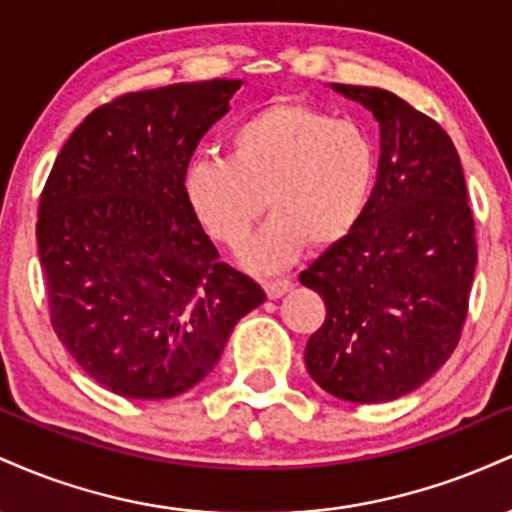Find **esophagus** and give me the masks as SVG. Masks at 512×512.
Listing matches in <instances>:
<instances>
[{"instance_id":"esophagus-1","label":"esophagus","mask_w":512,"mask_h":512,"mask_svg":"<svg viewBox=\"0 0 512 512\" xmlns=\"http://www.w3.org/2000/svg\"><path fill=\"white\" fill-rule=\"evenodd\" d=\"M293 289V281L291 279H269L264 281V291H267V296L272 298H281L284 293H289Z\"/></svg>"}]
</instances>
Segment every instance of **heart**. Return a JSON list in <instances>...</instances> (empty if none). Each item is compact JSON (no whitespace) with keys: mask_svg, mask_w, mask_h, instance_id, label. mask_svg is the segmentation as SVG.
I'll list each match as a JSON object with an SVG mask.
<instances>
[{"mask_svg":"<svg viewBox=\"0 0 512 512\" xmlns=\"http://www.w3.org/2000/svg\"><path fill=\"white\" fill-rule=\"evenodd\" d=\"M228 156L195 158L187 204L211 238L238 250L267 207L264 231L245 250L262 272L286 267L313 240L339 243L366 214L378 149L361 122L296 101H276L233 127Z\"/></svg>","mask_w":512,"mask_h":512,"instance_id":"heart-1","label":"heart"}]
</instances>
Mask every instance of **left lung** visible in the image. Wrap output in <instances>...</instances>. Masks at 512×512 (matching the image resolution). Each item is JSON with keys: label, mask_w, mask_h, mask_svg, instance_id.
<instances>
[{"label": "left lung", "mask_w": 512, "mask_h": 512, "mask_svg": "<svg viewBox=\"0 0 512 512\" xmlns=\"http://www.w3.org/2000/svg\"><path fill=\"white\" fill-rule=\"evenodd\" d=\"M332 88L378 120L380 161L363 219L301 274L327 308L305 368L332 397L378 404L424 385L460 342L474 219L460 156L436 120L383 88Z\"/></svg>", "instance_id": "1"}]
</instances>
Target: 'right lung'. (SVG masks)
<instances>
[{
  "label": "right lung",
  "mask_w": 512,
  "mask_h": 512,
  "mask_svg": "<svg viewBox=\"0 0 512 512\" xmlns=\"http://www.w3.org/2000/svg\"><path fill=\"white\" fill-rule=\"evenodd\" d=\"M238 79L125 93L74 129L38 209L50 322L105 390L168 399L195 387L264 303L187 204L185 170Z\"/></svg>",
  "instance_id": "1"
}]
</instances>
